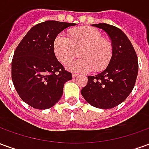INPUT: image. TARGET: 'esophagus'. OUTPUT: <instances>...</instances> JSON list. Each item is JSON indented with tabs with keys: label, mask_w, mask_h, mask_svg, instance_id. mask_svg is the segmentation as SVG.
Instances as JSON below:
<instances>
[{
	"label": "esophagus",
	"mask_w": 149,
	"mask_h": 149,
	"mask_svg": "<svg viewBox=\"0 0 149 149\" xmlns=\"http://www.w3.org/2000/svg\"><path fill=\"white\" fill-rule=\"evenodd\" d=\"M77 76L78 74H77V73H72V77H77Z\"/></svg>",
	"instance_id": "obj_1"
}]
</instances>
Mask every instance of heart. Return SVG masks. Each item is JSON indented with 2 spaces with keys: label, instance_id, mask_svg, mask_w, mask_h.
I'll return each instance as SVG.
<instances>
[{
  "label": "heart",
  "instance_id": "obj_1",
  "mask_svg": "<svg viewBox=\"0 0 149 149\" xmlns=\"http://www.w3.org/2000/svg\"><path fill=\"white\" fill-rule=\"evenodd\" d=\"M56 58L65 63L82 49L83 58L66 63L65 67L71 72H88L101 70L109 65L112 57V46L103 39L100 31L92 27H81L71 32L70 37L64 33L58 34L53 44Z\"/></svg>",
  "mask_w": 149,
  "mask_h": 149
}]
</instances>
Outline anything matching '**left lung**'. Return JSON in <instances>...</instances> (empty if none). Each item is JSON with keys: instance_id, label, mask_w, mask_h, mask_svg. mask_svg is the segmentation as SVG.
<instances>
[{"instance_id": "obj_1", "label": "left lung", "mask_w": 149, "mask_h": 149, "mask_svg": "<svg viewBox=\"0 0 149 149\" xmlns=\"http://www.w3.org/2000/svg\"><path fill=\"white\" fill-rule=\"evenodd\" d=\"M106 33L111 39L112 57L107 68L96 76L88 77L81 95L92 106L109 109L117 106L128 97L138 74L137 56L123 31L111 24H92Z\"/></svg>"}]
</instances>
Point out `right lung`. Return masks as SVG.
<instances>
[{
	"label": "right lung",
	"instance_id": "right-lung-1",
	"mask_svg": "<svg viewBox=\"0 0 149 149\" xmlns=\"http://www.w3.org/2000/svg\"><path fill=\"white\" fill-rule=\"evenodd\" d=\"M77 24L48 21L35 25L16 49L12 80L23 101L37 109H48L61 98L72 73L65 71L54 53L53 44L61 32Z\"/></svg>",
	"mask_w": 149,
	"mask_h": 149
}]
</instances>
